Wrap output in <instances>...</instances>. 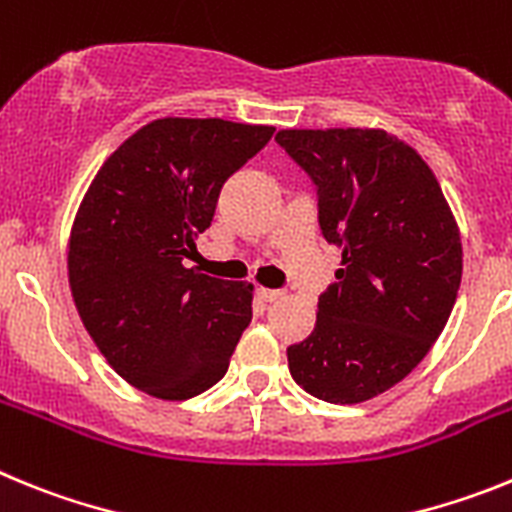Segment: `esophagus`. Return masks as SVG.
Returning a JSON list of instances; mask_svg holds the SVG:
<instances>
[{
    "mask_svg": "<svg viewBox=\"0 0 512 512\" xmlns=\"http://www.w3.org/2000/svg\"><path fill=\"white\" fill-rule=\"evenodd\" d=\"M256 295H259V300H264V302H277L279 297H282V292H279V289L259 287V289H256Z\"/></svg>",
    "mask_w": 512,
    "mask_h": 512,
    "instance_id": "obj_1",
    "label": "esophagus"
}]
</instances>
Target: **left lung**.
<instances>
[{
  "label": "left lung",
  "instance_id": "left-lung-1",
  "mask_svg": "<svg viewBox=\"0 0 512 512\" xmlns=\"http://www.w3.org/2000/svg\"><path fill=\"white\" fill-rule=\"evenodd\" d=\"M318 189L323 238L343 248L315 330L287 348L292 379L333 405L372 400L431 351L461 284L451 207L418 151L384 130H279Z\"/></svg>",
  "mask_w": 512,
  "mask_h": 512
}]
</instances>
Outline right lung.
<instances>
[{
	"label": "right lung",
	"mask_w": 512,
	"mask_h": 512,
	"mask_svg": "<svg viewBox=\"0 0 512 512\" xmlns=\"http://www.w3.org/2000/svg\"><path fill=\"white\" fill-rule=\"evenodd\" d=\"M271 125L164 117L130 135L94 176L69 238V284L92 341L125 382L189 400L228 372L251 323L246 282L187 269L220 189Z\"/></svg>",
	"instance_id": "right-lung-1"
}]
</instances>
